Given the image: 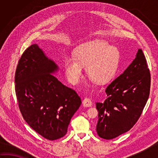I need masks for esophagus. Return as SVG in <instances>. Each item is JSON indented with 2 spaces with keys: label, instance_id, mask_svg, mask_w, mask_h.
Masks as SVG:
<instances>
[{
  "label": "esophagus",
  "instance_id": "esophagus-1",
  "mask_svg": "<svg viewBox=\"0 0 158 158\" xmlns=\"http://www.w3.org/2000/svg\"><path fill=\"white\" fill-rule=\"evenodd\" d=\"M83 105L85 107H89L92 106L91 100L88 98H85L83 100Z\"/></svg>",
  "mask_w": 158,
  "mask_h": 158
}]
</instances>
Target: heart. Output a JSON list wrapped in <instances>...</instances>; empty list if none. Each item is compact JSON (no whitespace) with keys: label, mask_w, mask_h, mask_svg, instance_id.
<instances>
[{"label":"heart","mask_w":158,"mask_h":158,"mask_svg":"<svg viewBox=\"0 0 158 158\" xmlns=\"http://www.w3.org/2000/svg\"><path fill=\"white\" fill-rule=\"evenodd\" d=\"M119 58V50L105 41L95 40L83 43L75 49L74 58H65V75L71 84L75 85L82 75L83 67H85L86 75L95 83L102 84L115 75Z\"/></svg>","instance_id":"1"}]
</instances>
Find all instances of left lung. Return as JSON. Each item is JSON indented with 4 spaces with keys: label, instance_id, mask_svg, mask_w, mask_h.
<instances>
[{
    "label": "left lung",
    "instance_id": "1",
    "mask_svg": "<svg viewBox=\"0 0 158 158\" xmlns=\"http://www.w3.org/2000/svg\"><path fill=\"white\" fill-rule=\"evenodd\" d=\"M151 76L145 57L138 49L135 58L105 90L106 98L96 102L100 138L110 140L130 130L138 121L148 100Z\"/></svg>",
    "mask_w": 158,
    "mask_h": 158
}]
</instances>
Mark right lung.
<instances>
[{"instance_id": "1", "label": "right lung", "mask_w": 158, "mask_h": 158, "mask_svg": "<svg viewBox=\"0 0 158 158\" xmlns=\"http://www.w3.org/2000/svg\"><path fill=\"white\" fill-rule=\"evenodd\" d=\"M59 66L37 44L23 52L17 66L15 93L20 111L31 127L48 140L62 138L81 100L53 75Z\"/></svg>"}]
</instances>
